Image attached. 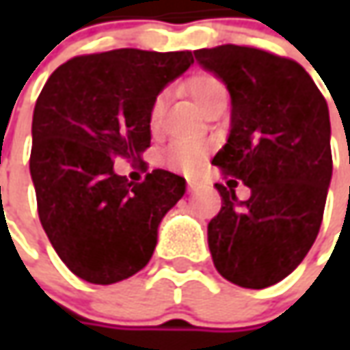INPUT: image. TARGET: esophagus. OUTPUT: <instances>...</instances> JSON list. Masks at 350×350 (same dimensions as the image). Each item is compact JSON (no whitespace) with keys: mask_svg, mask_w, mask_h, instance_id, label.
Segmentation results:
<instances>
[{"mask_svg":"<svg viewBox=\"0 0 350 350\" xmlns=\"http://www.w3.org/2000/svg\"><path fill=\"white\" fill-rule=\"evenodd\" d=\"M196 187H198V183H195V181L187 183V189H189V193H195Z\"/></svg>","mask_w":350,"mask_h":350,"instance_id":"esophagus-1","label":"esophagus"}]
</instances>
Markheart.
Returning <instances> with one entry per match:
<instances>
[{
	"instance_id": "b5f03b06",
	"label": "heart",
	"mask_w": 350,
	"mask_h": 350,
	"mask_svg": "<svg viewBox=\"0 0 350 350\" xmlns=\"http://www.w3.org/2000/svg\"><path fill=\"white\" fill-rule=\"evenodd\" d=\"M185 89L200 109H204L218 95L226 93L222 81L212 74H198L191 77ZM163 107H165V95H157L155 101L152 103V109H150V124L152 126L159 122V118L163 115ZM206 154H208V150L202 144H175V146H169L165 150L163 165L167 169H173V171L196 173L204 165Z\"/></svg>"
}]
</instances>
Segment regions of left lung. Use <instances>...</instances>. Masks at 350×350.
<instances>
[{
    "instance_id": "left-lung-1",
    "label": "left lung",
    "mask_w": 350,
    "mask_h": 350,
    "mask_svg": "<svg viewBox=\"0 0 350 350\" xmlns=\"http://www.w3.org/2000/svg\"><path fill=\"white\" fill-rule=\"evenodd\" d=\"M232 97V130L212 163L222 208L208 224L220 275L243 288H267L308 255L323 220L333 173L329 109L298 62L259 48L224 44L195 52ZM237 178L252 189L237 200Z\"/></svg>"
}]
</instances>
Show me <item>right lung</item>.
Listing matches in <instances>:
<instances>
[{
  "instance_id": "right-lung-1",
  "label": "right lung",
  "mask_w": 350,
  "mask_h": 350,
  "mask_svg": "<svg viewBox=\"0 0 350 350\" xmlns=\"http://www.w3.org/2000/svg\"><path fill=\"white\" fill-rule=\"evenodd\" d=\"M193 54L118 48L72 58L48 77L33 113L31 177L38 218L75 276L113 284L142 271L185 179L154 169L142 183L115 173L116 157L150 148V109Z\"/></svg>"
}]
</instances>
